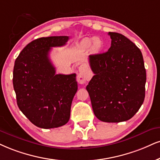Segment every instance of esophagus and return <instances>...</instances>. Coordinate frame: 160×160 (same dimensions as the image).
<instances>
[{
    "label": "esophagus",
    "mask_w": 160,
    "mask_h": 160,
    "mask_svg": "<svg viewBox=\"0 0 160 160\" xmlns=\"http://www.w3.org/2000/svg\"><path fill=\"white\" fill-rule=\"evenodd\" d=\"M78 70H79V72L77 75V81L79 84H83L86 82V80L90 78V73L89 70L83 64L81 65L78 68Z\"/></svg>",
    "instance_id": "esophagus-1"
}]
</instances>
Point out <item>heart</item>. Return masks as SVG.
<instances>
[{"label": "heart", "instance_id": "obj_1", "mask_svg": "<svg viewBox=\"0 0 160 160\" xmlns=\"http://www.w3.org/2000/svg\"><path fill=\"white\" fill-rule=\"evenodd\" d=\"M103 47V41L98 37H95V38L85 37V38H82L78 44V48L81 50L86 51L89 50L90 49L92 52L94 53H98L101 52Z\"/></svg>", "mask_w": 160, "mask_h": 160}]
</instances>
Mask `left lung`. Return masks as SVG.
Here are the masks:
<instances>
[{
	"label": "left lung",
	"mask_w": 160,
	"mask_h": 160,
	"mask_svg": "<svg viewBox=\"0 0 160 160\" xmlns=\"http://www.w3.org/2000/svg\"><path fill=\"white\" fill-rule=\"evenodd\" d=\"M108 35L111 46L108 52L89 56L94 76L86 89L98 119L125 122L143 103L146 70L142 52L131 41L117 32Z\"/></svg>",
	"instance_id": "left-lung-1"
}]
</instances>
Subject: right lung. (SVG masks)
Returning <instances> with one entry per match:
<instances>
[{
	"instance_id": "add662e5",
	"label": "right lung",
	"mask_w": 160,
	"mask_h": 160,
	"mask_svg": "<svg viewBox=\"0 0 160 160\" xmlns=\"http://www.w3.org/2000/svg\"><path fill=\"white\" fill-rule=\"evenodd\" d=\"M68 36L43 37L23 49L15 62L13 87L21 111L33 125L49 129L67 124L78 90L76 74H56L49 52L62 47Z\"/></svg>"
}]
</instances>
